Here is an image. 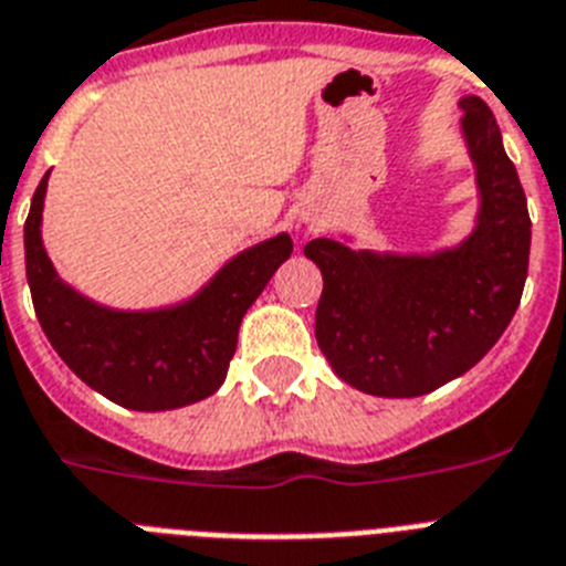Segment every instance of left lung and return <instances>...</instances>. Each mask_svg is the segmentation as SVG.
Returning <instances> with one entry per match:
<instances>
[{
    "mask_svg": "<svg viewBox=\"0 0 566 566\" xmlns=\"http://www.w3.org/2000/svg\"><path fill=\"white\" fill-rule=\"evenodd\" d=\"M478 216L467 239L434 253L356 250L350 235L307 241L322 270L316 342L356 391L420 397L463 377L501 339L524 293L533 224L495 114L460 97Z\"/></svg>",
    "mask_w": 566,
    "mask_h": 566,
    "instance_id": "8db88e82",
    "label": "left lung"
}]
</instances>
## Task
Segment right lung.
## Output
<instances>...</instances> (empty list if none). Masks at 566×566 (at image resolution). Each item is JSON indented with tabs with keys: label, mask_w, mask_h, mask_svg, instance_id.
<instances>
[{
	"label": "right lung",
	"mask_w": 566,
	"mask_h": 566,
	"mask_svg": "<svg viewBox=\"0 0 566 566\" xmlns=\"http://www.w3.org/2000/svg\"><path fill=\"white\" fill-rule=\"evenodd\" d=\"M49 175L25 221V273L33 311L63 363L85 386L132 411H169L221 388L239 327L273 273L291 259L287 232L232 255L201 291L151 311H117L74 291L42 244Z\"/></svg>",
	"instance_id": "1"
}]
</instances>
